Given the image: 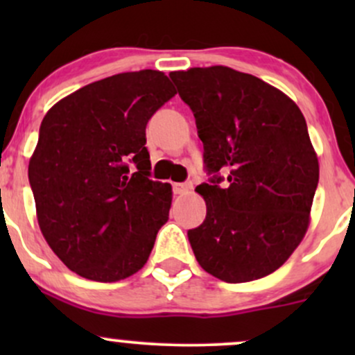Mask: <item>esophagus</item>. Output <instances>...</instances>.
<instances>
[{"mask_svg":"<svg viewBox=\"0 0 355 355\" xmlns=\"http://www.w3.org/2000/svg\"><path fill=\"white\" fill-rule=\"evenodd\" d=\"M191 190L190 183H173V191L177 195H185Z\"/></svg>","mask_w":355,"mask_h":355,"instance_id":"1","label":"esophagus"}]
</instances>
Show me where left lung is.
I'll list each match as a JSON object with an SVG mask.
<instances>
[{
  "instance_id": "left-lung-1",
  "label": "left lung",
  "mask_w": 355,
  "mask_h": 355,
  "mask_svg": "<svg viewBox=\"0 0 355 355\" xmlns=\"http://www.w3.org/2000/svg\"><path fill=\"white\" fill-rule=\"evenodd\" d=\"M170 78L215 173L195 190L207 203L203 223L189 230L195 259L225 282L262 279L287 262L311 223L319 160L302 112L279 88L222 64Z\"/></svg>"
}]
</instances>
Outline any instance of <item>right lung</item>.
Returning <instances> with one entry per match:
<instances>
[{"mask_svg":"<svg viewBox=\"0 0 355 355\" xmlns=\"http://www.w3.org/2000/svg\"><path fill=\"white\" fill-rule=\"evenodd\" d=\"M175 93L164 71L118 73L44 115L28 165L36 218L51 250L80 277L118 282L148 260L168 220L172 185L148 178L145 128Z\"/></svg>","mask_w":355,"mask_h":355,"instance_id":"right-lung-1","label":"right lung"}]
</instances>
